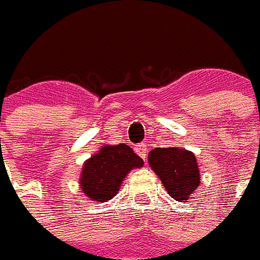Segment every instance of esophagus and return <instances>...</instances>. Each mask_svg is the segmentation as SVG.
<instances>
[{"instance_id":"1","label":"esophagus","mask_w":260,"mask_h":260,"mask_svg":"<svg viewBox=\"0 0 260 260\" xmlns=\"http://www.w3.org/2000/svg\"><path fill=\"white\" fill-rule=\"evenodd\" d=\"M147 145L146 143H140V145H138L135 147V151L136 154L139 155L140 158H143L146 161V158H147Z\"/></svg>"}]
</instances>
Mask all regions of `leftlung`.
Instances as JSON below:
<instances>
[{"label":"left lung","instance_id":"1","mask_svg":"<svg viewBox=\"0 0 260 260\" xmlns=\"http://www.w3.org/2000/svg\"><path fill=\"white\" fill-rule=\"evenodd\" d=\"M149 165L161 179L167 193L179 203L189 201L201 183L199 162L194 153L183 147L151 150Z\"/></svg>","mask_w":260,"mask_h":260}]
</instances>
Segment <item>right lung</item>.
<instances>
[{
    "label": "right lung",
    "mask_w": 260,
    "mask_h": 260,
    "mask_svg": "<svg viewBox=\"0 0 260 260\" xmlns=\"http://www.w3.org/2000/svg\"><path fill=\"white\" fill-rule=\"evenodd\" d=\"M143 159L129 146L105 145L82 165L80 189L95 203H107L120 191L126 175L142 168Z\"/></svg>",
    "instance_id": "1"
}]
</instances>
